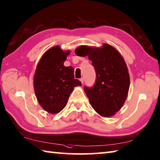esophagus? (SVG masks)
Here are the masks:
<instances>
[{
	"mask_svg": "<svg viewBox=\"0 0 160 160\" xmlns=\"http://www.w3.org/2000/svg\"><path fill=\"white\" fill-rule=\"evenodd\" d=\"M80 82H81V83H82V84H84V79H83V78H80Z\"/></svg>",
	"mask_w": 160,
	"mask_h": 160,
	"instance_id": "34e87169",
	"label": "esophagus"
}]
</instances>
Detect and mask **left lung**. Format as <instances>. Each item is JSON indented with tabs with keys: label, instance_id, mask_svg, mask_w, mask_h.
<instances>
[{
	"label": "left lung",
	"instance_id": "8db88e82",
	"mask_svg": "<svg viewBox=\"0 0 160 160\" xmlns=\"http://www.w3.org/2000/svg\"><path fill=\"white\" fill-rule=\"evenodd\" d=\"M75 53L78 56L89 57L96 70V84L84 89L91 107L101 116H113L123 107L130 87L128 70L123 57L107 43L100 47L80 46Z\"/></svg>",
	"mask_w": 160,
	"mask_h": 160
}]
</instances>
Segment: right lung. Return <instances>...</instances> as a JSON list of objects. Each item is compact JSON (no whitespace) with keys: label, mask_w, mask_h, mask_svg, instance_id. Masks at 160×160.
Instances as JSON below:
<instances>
[{"label":"right lung","mask_w":160,"mask_h":160,"mask_svg":"<svg viewBox=\"0 0 160 160\" xmlns=\"http://www.w3.org/2000/svg\"><path fill=\"white\" fill-rule=\"evenodd\" d=\"M70 51L58 45L49 49L37 64L33 76V88L38 103L47 112L59 113L65 107L75 87L81 86L75 79L72 67L64 66Z\"/></svg>","instance_id":"right-lung-1"}]
</instances>
